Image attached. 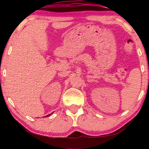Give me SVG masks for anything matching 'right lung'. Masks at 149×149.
<instances>
[{
  "label": "right lung",
  "instance_id": "add662e5",
  "mask_svg": "<svg viewBox=\"0 0 149 149\" xmlns=\"http://www.w3.org/2000/svg\"><path fill=\"white\" fill-rule=\"evenodd\" d=\"M51 114H52V113H51ZM50 114H48L47 116H45V117H47V116H50Z\"/></svg>",
  "mask_w": 149,
  "mask_h": 149
}]
</instances>
